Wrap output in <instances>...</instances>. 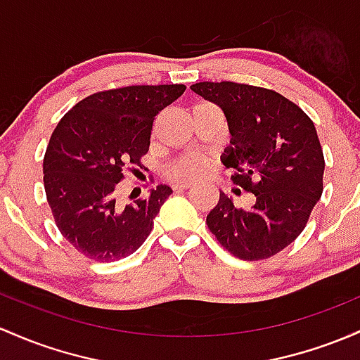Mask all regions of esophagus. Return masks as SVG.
Returning a JSON list of instances; mask_svg holds the SVG:
<instances>
[{
	"label": "esophagus",
	"mask_w": 360,
	"mask_h": 360,
	"mask_svg": "<svg viewBox=\"0 0 360 360\" xmlns=\"http://www.w3.org/2000/svg\"><path fill=\"white\" fill-rule=\"evenodd\" d=\"M193 186L191 181H177L176 184H174V188L179 189V191H183V189H189Z\"/></svg>",
	"instance_id": "1"
}]
</instances>
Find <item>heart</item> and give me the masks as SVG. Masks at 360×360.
<instances>
[{
    "instance_id": "1",
    "label": "heart",
    "mask_w": 360,
    "mask_h": 360,
    "mask_svg": "<svg viewBox=\"0 0 360 360\" xmlns=\"http://www.w3.org/2000/svg\"><path fill=\"white\" fill-rule=\"evenodd\" d=\"M205 160L200 157H184L179 162H176L172 167V172L177 177H196L205 171Z\"/></svg>"
}]
</instances>
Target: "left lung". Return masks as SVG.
<instances>
[{"mask_svg": "<svg viewBox=\"0 0 360 360\" xmlns=\"http://www.w3.org/2000/svg\"><path fill=\"white\" fill-rule=\"evenodd\" d=\"M191 90L224 110L231 145L222 164L251 191V208L220 193L207 225L236 258L258 262L276 255L304 231L321 198L325 157L314 122L275 90L234 82H200Z\"/></svg>", "mask_w": 360, "mask_h": 360, "instance_id": "8db88e82", "label": "left lung"}]
</instances>
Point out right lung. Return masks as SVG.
I'll use <instances>...</instances> for the list:
<instances>
[{
    "mask_svg": "<svg viewBox=\"0 0 360 360\" xmlns=\"http://www.w3.org/2000/svg\"><path fill=\"white\" fill-rule=\"evenodd\" d=\"M184 90V85H133L97 92L58 122L44 155L47 203L63 238L86 258L117 262L152 232L172 189L159 184L148 198L126 207L116 203L114 193L126 167H141L157 114Z\"/></svg>",
    "mask_w": 360,
    "mask_h": 360,
    "instance_id": "1",
    "label": "right lung"
}]
</instances>
